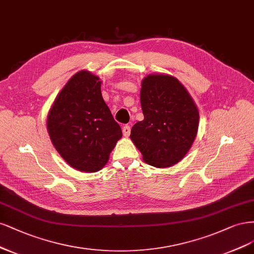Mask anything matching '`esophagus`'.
<instances>
[{"mask_svg": "<svg viewBox=\"0 0 254 254\" xmlns=\"http://www.w3.org/2000/svg\"><path fill=\"white\" fill-rule=\"evenodd\" d=\"M122 133H124L125 137H128L130 134V127L128 125L124 126V127H122Z\"/></svg>", "mask_w": 254, "mask_h": 254, "instance_id": "34e87169", "label": "esophagus"}]
</instances>
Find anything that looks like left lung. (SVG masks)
Instances as JSON below:
<instances>
[{"label":"left lung","mask_w":254,"mask_h":254,"mask_svg":"<svg viewBox=\"0 0 254 254\" xmlns=\"http://www.w3.org/2000/svg\"><path fill=\"white\" fill-rule=\"evenodd\" d=\"M143 120L130 130V139L151 166L166 168L181 161L198 129V111L179 81L169 75H149L141 83Z\"/></svg>","instance_id":"8db88e82"}]
</instances>
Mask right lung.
Returning <instances> with one entry per match:
<instances>
[{
  "instance_id": "obj_1",
  "label": "right lung",
  "mask_w": 254,
  "mask_h": 254,
  "mask_svg": "<svg viewBox=\"0 0 254 254\" xmlns=\"http://www.w3.org/2000/svg\"><path fill=\"white\" fill-rule=\"evenodd\" d=\"M101 81L87 70L73 75L56 98L47 117L52 142L70 167L99 171L122 137L101 95Z\"/></svg>"
}]
</instances>
